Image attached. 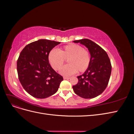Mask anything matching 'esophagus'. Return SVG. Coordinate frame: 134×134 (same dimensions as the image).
Returning <instances> with one entry per match:
<instances>
[{
  "label": "esophagus",
  "instance_id": "obj_1",
  "mask_svg": "<svg viewBox=\"0 0 134 134\" xmlns=\"http://www.w3.org/2000/svg\"><path fill=\"white\" fill-rule=\"evenodd\" d=\"M64 79H69L70 78V77H68V76H64L63 77Z\"/></svg>",
  "mask_w": 134,
  "mask_h": 134
}]
</instances>
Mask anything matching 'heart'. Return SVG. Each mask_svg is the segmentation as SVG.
I'll list each match as a JSON object with an SVG mask.
<instances>
[{
  "mask_svg": "<svg viewBox=\"0 0 134 134\" xmlns=\"http://www.w3.org/2000/svg\"><path fill=\"white\" fill-rule=\"evenodd\" d=\"M67 60L68 65L60 70V73L65 76L71 75L78 71L83 72L89 67L91 54L89 50L77 44L71 43L58 50L53 49L48 54V61L55 70H59Z\"/></svg>",
  "mask_w": 134,
  "mask_h": 134,
  "instance_id": "1",
  "label": "heart"
}]
</instances>
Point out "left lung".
<instances>
[{
    "instance_id": "8db88e82",
    "label": "left lung",
    "mask_w": 134,
    "mask_h": 134,
    "mask_svg": "<svg viewBox=\"0 0 134 134\" xmlns=\"http://www.w3.org/2000/svg\"><path fill=\"white\" fill-rule=\"evenodd\" d=\"M86 46L90 52L91 63L87 70L77 76L78 82L72 86L76 94L84 98H93L106 88L111 73L112 66L107 52L98 44L89 39L75 40Z\"/></svg>"
}]
</instances>
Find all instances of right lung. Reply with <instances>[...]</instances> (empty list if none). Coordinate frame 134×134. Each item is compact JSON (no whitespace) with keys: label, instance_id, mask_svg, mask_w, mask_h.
<instances>
[{"label":"right lung","instance_id":"right-lung-1","mask_svg":"<svg viewBox=\"0 0 134 134\" xmlns=\"http://www.w3.org/2000/svg\"><path fill=\"white\" fill-rule=\"evenodd\" d=\"M59 43L39 40L28 44L20 53L17 63L19 80L25 90L35 98L42 99L54 94L63 80L48 61L49 52Z\"/></svg>","mask_w":134,"mask_h":134}]
</instances>
